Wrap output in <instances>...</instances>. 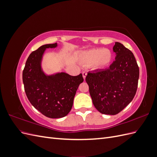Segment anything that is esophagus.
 Masks as SVG:
<instances>
[{
    "label": "esophagus",
    "mask_w": 157,
    "mask_h": 157,
    "mask_svg": "<svg viewBox=\"0 0 157 157\" xmlns=\"http://www.w3.org/2000/svg\"><path fill=\"white\" fill-rule=\"evenodd\" d=\"M86 75H87V73L86 72V71H83V72H82V76H83L84 79H85V78H86Z\"/></svg>",
    "instance_id": "34e87169"
}]
</instances>
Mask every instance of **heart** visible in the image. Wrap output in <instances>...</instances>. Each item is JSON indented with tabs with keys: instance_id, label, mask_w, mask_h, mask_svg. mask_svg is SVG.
I'll use <instances>...</instances> for the list:
<instances>
[{
	"instance_id": "b5f03b06",
	"label": "heart",
	"mask_w": 157,
	"mask_h": 157,
	"mask_svg": "<svg viewBox=\"0 0 157 157\" xmlns=\"http://www.w3.org/2000/svg\"><path fill=\"white\" fill-rule=\"evenodd\" d=\"M113 53L105 48H95L84 52L82 59L86 63H93L97 68H104L111 64L113 60Z\"/></svg>"
}]
</instances>
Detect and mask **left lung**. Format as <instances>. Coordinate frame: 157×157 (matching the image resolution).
I'll use <instances>...</instances> for the list:
<instances>
[{
	"label": "left lung",
	"instance_id": "8db88e82",
	"mask_svg": "<svg viewBox=\"0 0 157 157\" xmlns=\"http://www.w3.org/2000/svg\"><path fill=\"white\" fill-rule=\"evenodd\" d=\"M115 61L106 69L89 72L86 77L92 102L97 110L115 115L134 98L138 84L139 67L132 52L115 42Z\"/></svg>",
	"mask_w": 157,
	"mask_h": 157
}]
</instances>
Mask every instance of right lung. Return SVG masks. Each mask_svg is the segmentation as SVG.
Segmentation results:
<instances>
[{"label": "right lung", "mask_w": 157, "mask_h": 157, "mask_svg": "<svg viewBox=\"0 0 157 157\" xmlns=\"http://www.w3.org/2000/svg\"><path fill=\"white\" fill-rule=\"evenodd\" d=\"M56 46L57 43L45 44L31 52L23 71V82L29 101L42 115L52 118L63 117L70 112L76 92L84 80L81 73L46 76L42 72L40 61L44 52Z\"/></svg>", "instance_id": "right-lung-1"}]
</instances>
